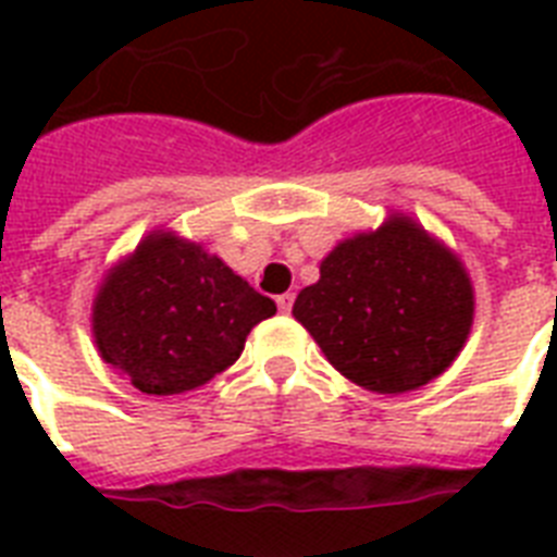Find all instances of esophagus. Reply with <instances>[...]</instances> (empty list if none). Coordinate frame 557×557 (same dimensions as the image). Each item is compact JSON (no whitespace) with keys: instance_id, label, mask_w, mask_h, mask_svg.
Wrapping results in <instances>:
<instances>
[{"instance_id":"34e87169","label":"esophagus","mask_w":557,"mask_h":557,"mask_svg":"<svg viewBox=\"0 0 557 557\" xmlns=\"http://www.w3.org/2000/svg\"><path fill=\"white\" fill-rule=\"evenodd\" d=\"M292 304H295V295L292 292H286V295H280L277 297V306H280V312H292Z\"/></svg>"}]
</instances>
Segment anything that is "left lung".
Masks as SVG:
<instances>
[{"instance_id": "left-lung-1", "label": "left lung", "mask_w": 557, "mask_h": 557, "mask_svg": "<svg viewBox=\"0 0 557 557\" xmlns=\"http://www.w3.org/2000/svg\"><path fill=\"white\" fill-rule=\"evenodd\" d=\"M295 321L352 384L398 396L448 370L474 323V286L448 245L413 216L341 239L321 280L295 300Z\"/></svg>"}]
</instances>
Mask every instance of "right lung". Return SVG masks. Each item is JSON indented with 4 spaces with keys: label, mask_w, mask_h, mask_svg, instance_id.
I'll list each match as a JSON object with an SVG mask.
<instances>
[{
    "label": "right lung",
    "mask_w": 557,
    "mask_h": 557,
    "mask_svg": "<svg viewBox=\"0 0 557 557\" xmlns=\"http://www.w3.org/2000/svg\"><path fill=\"white\" fill-rule=\"evenodd\" d=\"M277 312L205 245L156 227L103 274L91 300L100 358L147 396H178L216 379L248 332Z\"/></svg>",
    "instance_id": "right-lung-1"
}]
</instances>
